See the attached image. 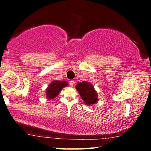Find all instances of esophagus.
Masks as SVG:
<instances>
[{"label": "esophagus", "instance_id": "1", "mask_svg": "<svg viewBox=\"0 0 151 151\" xmlns=\"http://www.w3.org/2000/svg\"><path fill=\"white\" fill-rule=\"evenodd\" d=\"M75 81H74V80H72V81H69V84H70V86H73L74 85H75Z\"/></svg>", "mask_w": 151, "mask_h": 151}]
</instances>
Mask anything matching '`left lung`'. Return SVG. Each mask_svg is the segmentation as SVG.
<instances>
[{
    "mask_svg": "<svg viewBox=\"0 0 151 151\" xmlns=\"http://www.w3.org/2000/svg\"><path fill=\"white\" fill-rule=\"evenodd\" d=\"M82 100L87 105L95 104L97 101V94L91 84L87 82L78 83L76 86Z\"/></svg>",
    "mask_w": 151,
    "mask_h": 151,
    "instance_id": "left-lung-1",
    "label": "left lung"
}]
</instances>
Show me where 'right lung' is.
I'll use <instances>...</instances> for the list:
<instances>
[{
    "instance_id": "add662e5",
    "label": "right lung",
    "mask_w": 151,
    "mask_h": 151,
    "mask_svg": "<svg viewBox=\"0 0 151 151\" xmlns=\"http://www.w3.org/2000/svg\"><path fill=\"white\" fill-rule=\"evenodd\" d=\"M68 85L66 81H55L50 83L49 87L46 89V95L48 99H54L58 95L59 92L63 87Z\"/></svg>"
}]
</instances>
